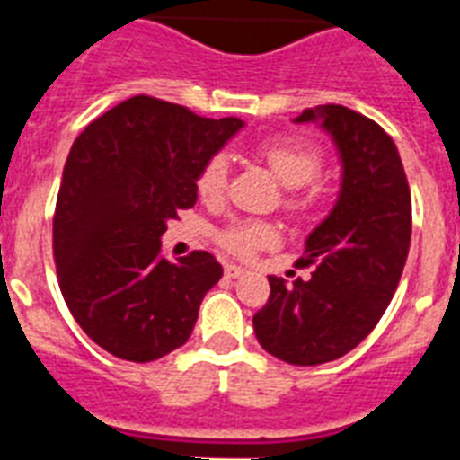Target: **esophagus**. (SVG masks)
<instances>
[{"label": "esophagus", "instance_id": "obj_1", "mask_svg": "<svg viewBox=\"0 0 460 460\" xmlns=\"http://www.w3.org/2000/svg\"><path fill=\"white\" fill-rule=\"evenodd\" d=\"M224 274L229 277V279H241V277H245V270L243 267H238V265H226L224 267Z\"/></svg>", "mask_w": 460, "mask_h": 460}]
</instances>
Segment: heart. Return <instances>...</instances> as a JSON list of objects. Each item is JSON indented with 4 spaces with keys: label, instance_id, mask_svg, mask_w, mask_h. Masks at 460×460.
<instances>
[{
    "label": "heart",
    "instance_id": "heart-1",
    "mask_svg": "<svg viewBox=\"0 0 460 460\" xmlns=\"http://www.w3.org/2000/svg\"><path fill=\"white\" fill-rule=\"evenodd\" d=\"M255 155L265 162L277 179L287 188H296L287 198V209L291 215H307L320 205L322 195L313 183L322 172V150L313 143L296 138H267L255 146ZM226 181H229V162L224 155H209L195 173V190L202 202L215 205L226 193ZM306 188L303 189L302 186ZM279 243V231L267 222H234L226 229L219 231V245L224 251L236 255V258L251 260L260 251L274 248Z\"/></svg>",
    "mask_w": 460,
    "mask_h": 460
}]
</instances>
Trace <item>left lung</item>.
I'll return each mask as SVG.
<instances>
[{
  "mask_svg": "<svg viewBox=\"0 0 460 460\" xmlns=\"http://www.w3.org/2000/svg\"><path fill=\"white\" fill-rule=\"evenodd\" d=\"M322 119L343 162L332 215L307 236L310 279L270 277V298L252 314L260 346L291 365H322L353 350L392 303L406 265L413 208L392 136L358 111L327 104L296 121Z\"/></svg>",
  "mask_w": 460,
  "mask_h": 460,
  "instance_id": "left-lung-1",
  "label": "left lung"
}]
</instances>
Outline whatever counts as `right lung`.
I'll return each instance as SVG.
<instances>
[{
  "label": "right lung",
  "instance_id": "1",
  "mask_svg": "<svg viewBox=\"0 0 460 460\" xmlns=\"http://www.w3.org/2000/svg\"><path fill=\"white\" fill-rule=\"evenodd\" d=\"M241 126L136 95L71 146L52 222L57 279L74 320L111 356L150 363L188 341L222 265L208 251L169 262L159 236L193 208L195 173Z\"/></svg>",
  "mask_w": 460,
  "mask_h": 460
}]
</instances>
